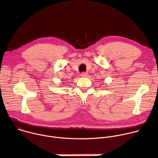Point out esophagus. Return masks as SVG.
<instances>
[{"instance_id": "obj_1", "label": "esophagus", "mask_w": 158, "mask_h": 158, "mask_svg": "<svg viewBox=\"0 0 158 158\" xmlns=\"http://www.w3.org/2000/svg\"><path fill=\"white\" fill-rule=\"evenodd\" d=\"M81 77H88V73H85V72H83V73H81Z\"/></svg>"}]
</instances>
